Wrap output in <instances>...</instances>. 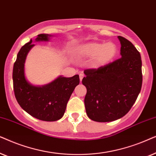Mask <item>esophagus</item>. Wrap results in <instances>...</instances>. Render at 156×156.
<instances>
[{"instance_id":"obj_1","label":"esophagus","mask_w":156,"mask_h":156,"mask_svg":"<svg viewBox=\"0 0 156 156\" xmlns=\"http://www.w3.org/2000/svg\"><path fill=\"white\" fill-rule=\"evenodd\" d=\"M79 77H80V81H81L83 78V77H84V75H83V74H82V73H80V74L79 75Z\"/></svg>"}]
</instances>
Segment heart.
Masks as SVG:
<instances>
[{
	"label": "heart",
	"mask_w": 156,
	"mask_h": 156,
	"mask_svg": "<svg viewBox=\"0 0 156 156\" xmlns=\"http://www.w3.org/2000/svg\"><path fill=\"white\" fill-rule=\"evenodd\" d=\"M78 56L91 58V67L98 69L108 65L118 53V47L113 42H90L76 49Z\"/></svg>",
	"instance_id": "1"
}]
</instances>
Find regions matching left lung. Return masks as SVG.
Here are the masks:
<instances>
[{"label": "left lung", "instance_id": "1", "mask_svg": "<svg viewBox=\"0 0 156 156\" xmlns=\"http://www.w3.org/2000/svg\"><path fill=\"white\" fill-rule=\"evenodd\" d=\"M121 58L98 69L84 71V103L88 118L111 122L123 117L136 102L142 86L140 54L131 42L118 36Z\"/></svg>", "mask_w": 156, "mask_h": 156}]
</instances>
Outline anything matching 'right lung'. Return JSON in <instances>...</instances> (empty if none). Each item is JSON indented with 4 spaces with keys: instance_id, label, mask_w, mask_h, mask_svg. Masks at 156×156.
<instances>
[{
    "instance_id": "add662e5",
    "label": "right lung",
    "mask_w": 156,
    "mask_h": 156,
    "mask_svg": "<svg viewBox=\"0 0 156 156\" xmlns=\"http://www.w3.org/2000/svg\"><path fill=\"white\" fill-rule=\"evenodd\" d=\"M51 35L39 34L36 42L49 41ZM30 41L18 52L13 70V89L20 107L33 117L44 121H55L63 117L72 93L79 84L78 75L70 78L62 76L42 86H34L25 76V62L30 50L34 46Z\"/></svg>"
}]
</instances>
